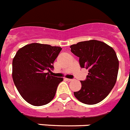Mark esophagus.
<instances>
[{"instance_id":"1","label":"esophagus","mask_w":130,"mask_h":130,"mask_svg":"<svg viewBox=\"0 0 130 130\" xmlns=\"http://www.w3.org/2000/svg\"><path fill=\"white\" fill-rule=\"evenodd\" d=\"M66 80H67V81H68V82H70V81H72V79H71V78H66Z\"/></svg>"}]
</instances>
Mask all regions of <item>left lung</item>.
<instances>
[{
  "instance_id": "1",
  "label": "left lung",
  "mask_w": 130,
  "mask_h": 130,
  "mask_svg": "<svg viewBox=\"0 0 130 130\" xmlns=\"http://www.w3.org/2000/svg\"><path fill=\"white\" fill-rule=\"evenodd\" d=\"M71 52L79 58L82 68L89 69L87 79L80 81L81 89L74 94L87 105L101 102L109 94L116 84L119 60L113 49L98 40L80 41L70 45Z\"/></svg>"
}]
</instances>
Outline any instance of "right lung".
I'll return each instance as SVG.
<instances>
[{
  "label": "right lung",
  "mask_w": 130,
  "mask_h": 130,
  "mask_svg": "<svg viewBox=\"0 0 130 130\" xmlns=\"http://www.w3.org/2000/svg\"><path fill=\"white\" fill-rule=\"evenodd\" d=\"M61 50L58 46L33 43L16 53L12 60V79L19 93L29 104L44 105L54 97L63 78L51 76L45 71L54 68Z\"/></svg>",
  "instance_id": "right-lung-1"
}]
</instances>
